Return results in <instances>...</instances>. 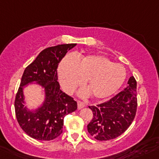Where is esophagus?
<instances>
[{"label":"esophagus","mask_w":159,"mask_h":159,"mask_svg":"<svg viewBox=\"0 0 159 159\" xmlns=\"http://www.w3.org/2000/svg\"><path fill=\"white\" fill-rule=\"evenodd\" d=\"M85 106V104H84V103H82V102L81 101H78V109H81V108H83Z\"/></svg>","instance_id":"esophagus-1"}]
</instances>
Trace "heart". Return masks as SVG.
Here are the masks:
<instances>
[{"label": "heart", "instance_id": "heart-1", "mask_svg": "<svg viewBox=\"0 0 159 159\" xmlns=\"http://www.w3.org/2000/svg\"><path fill=\"white\" fill-rule=\"evenodd\" d=\"M125 78L126 70L123 65L100 55H89L77 60L68 56L59 66V82L66 93H73L86 81L92 96L96 99L107 98L116 93ZM88 93V90L80 92L81 96Z\"/></svg>", "mask_w": 159, "mask_h": 159}]
</instances>
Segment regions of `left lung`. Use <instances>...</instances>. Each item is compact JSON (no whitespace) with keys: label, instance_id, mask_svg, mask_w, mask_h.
Segmentation results:
<instances>
[{"label":"left lung","instance_id":"left-lung-1","mask_svg":"<svg viewBox=\"0 0 159 159\" xmlns=\"http://www.w3.org/2000/svg\"><path fill=\"white\" fill-rule=\"evenodd\" d=\"M89 107L93 113L87 125L91 136L101 141L119 136L129 127L136 115L137 98L134 77H130L126 88L111 100Z\"/></svg>","mask_w":159,"mask_h":159}]
</instances>
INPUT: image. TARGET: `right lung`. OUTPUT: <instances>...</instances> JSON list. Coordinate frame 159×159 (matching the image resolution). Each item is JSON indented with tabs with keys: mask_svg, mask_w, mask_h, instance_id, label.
I'll list each match as a JSON object with an SVG mask.
<instances>
[{
	"mask_svg": "<svg viewBox=\"0 0 159 159\" xmlns=\"http://www.w3.org/2000/svg\"><path fill=\"white\" fill-rule=\"evenodd\" d=\"M76 44L49 47L39 53L35 60L25 69L15 100V111L22 129L38 140H52L63 132V118L78 108L77 102L60 89L57 81V67L69 50ZM36 82L44 89L45 100L35 110L24 106L23 89Z\"/></svg>",
	"mask_w": 159,
	"mask_h": 159,
	"instance_id": "1",
	"label": "right lung"
}]
</instances>
